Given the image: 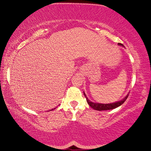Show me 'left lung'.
<instances>
[{"instance_id": "1", "label": "left lung", "mask_w": 151, "mask_h": 151, "mask_svg": "<svg viewBox=\"0 0 151 151\" xmlns=\"http://www.w3.org/2000/svg\"><path fill=\"white\" fill-rule=\"evenodd\" d=\"M119 45L124 47V45L123 44H121V43H119ZM84 95L85 96V97H86L87 103H88V104L92 108H93L94 110H95L102 111V110H112V109L116 108H118V107H119L120 106H121V105L126 101V99H127V97L129 96V93L123 98V99L120 100V101L114 102V103H111V104H99V103L92 102L91 101H90V100L88 99V97H86V94H85L84 92Z\"/></svg>"}]
</instances>
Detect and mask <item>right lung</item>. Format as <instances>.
<instances>
[{"label": "right lung", "instance_id": "1", "mask_svg": "<svg viewBox=\"0 0 151 151\" xmlns=\"http://www.w3.org/2000/svg\"><path fill=\"white\" fill-rule=\"evenodd\" d=\"M55 108H54V109H52V110H54V109H55Z\"/></svg>", "mask_w": 151, "mask_h": 151}]
</instances>
